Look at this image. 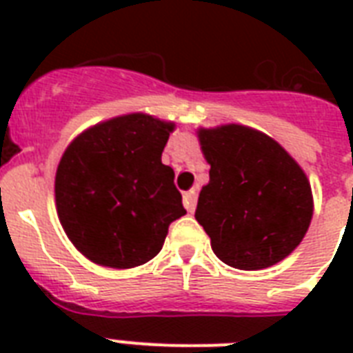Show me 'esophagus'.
Instances as JSON below:
<instances>
[{
  "instance_id": "esophagus-1",
  "label": "esophagus",
  "mask_w": 353,
  "mask_h": 353,
  "mask_svg": "<svg viewBox=\"0 0 353 353\" xmlns=\"http://www.w3.org/2000/svg\"><path fill=\"white\" fill-rule=\"evenodd\" d=\"M196 190H188V192H185V196H183V205H185V209L188 210V212H194L196 210Z\"/></svg>"
}]
</instances>
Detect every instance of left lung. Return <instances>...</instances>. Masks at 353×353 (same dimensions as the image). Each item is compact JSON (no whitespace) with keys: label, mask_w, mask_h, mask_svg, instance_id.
<instances>
[{"label":"left lung","mask_w":353,"mask_h":353,"mask_svg":"<svg viewBox=\"0 0 353 353\" xmlns=\"http://www.w3.org/2000/svg\"><path fill=\"white\" fill-rule=\"evenodd\" d=\"M210 181L196 220L221 262L243 271L284 260L306 234L312 187L293 157L268 135L227 124L199 130Z\"/></svg>","instance_id":"left-lung-1"}]
</instances>
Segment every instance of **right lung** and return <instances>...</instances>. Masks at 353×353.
Segmentation results:
<instances>
[{
	"label": "right lung",
	"mask_w": 353,
	"mask_h": 353,
	"mask_svg": "<svg viewBox=\"0 0 353 353\" xmlns=\"http://www.w3.org/2000/svg\"><path fill=\"white\" fill-rule=\"evenodd\" d=\"M174 124L132 113L74 139L57 170L63 231L84 256L106 268L146 263L163 249L168 225L187 210L161 154Z\"/></svg>",
	"instance_id": "add662e5"
}]
</instances>
